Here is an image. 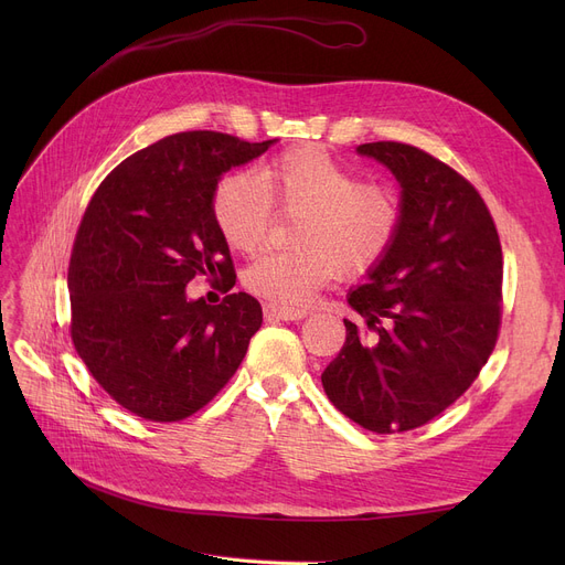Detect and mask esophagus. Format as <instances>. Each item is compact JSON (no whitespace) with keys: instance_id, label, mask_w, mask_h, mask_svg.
I'll use <instances>...</instances> for the list:
<instances>
[{"instance_id":"1","label":"esophagus","mask_w":565,"mask_h":565,"mask_svg":"<svg viewBox=\"0 0 565 565\" xmlns=\"http://www.w3.org/2000/svg\"><path fill=\"white\" fill-rule=\"evenodd\" d=\"M263 313L267 320H300L307 316V309H295V307H281V305H265Z\"/></svg>"}]
</instances>
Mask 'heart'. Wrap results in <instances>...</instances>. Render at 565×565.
<instances>
[{
    "mask_svg": "<svg viewBox=\"0 0 565 565\" xmlns=\"http://www.w3.org/2000/svg\"><path fill=\"white\" fill-rule=\"evenodd\" d=\"M273 205L302 215L292 252H267L245 270V286L275 305L300 307L339 275L371 273L403 228L401 196L318 146H298L265 162L256 175L235 171L220 178L213 220L231 249L254 252L273 224Z\"/></svg>",
    "mask_w": 565,
    "mask_h": 565,
    "instance_id": "b5f03b06",
    "label": "heart"
}]
</instances>
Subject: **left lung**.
Listing matches in <instances>:
<instances>
[{"mask_svg": "<svg viewBox=\"0 0 565 565\" xmlns=\"http://www.w3.org/2000/svg\"><path fill=\"white\" fill-rule=\"evenodd\" d=\"M401 185L403 228L350 290L339 358L322 371L348 419L387 435L419 428L479 377L501 324L503 258L486 201L456 169L401 141L358 146Z\"/></svg>", "mask_w": 565, "mask_h": 565, "instance_id": "obj_1", "label": "left lung"}]
</instances>
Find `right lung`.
<instances>
[{
  "instance_id": "add662e5",
  "label": "right lung",
  "mask_w": 565,
  "mask_h": 565,
  "mask_svg": "<svg viewBox=\"0 0 565 565\" xmlns=\"http://www.w3.org/2000/svg\"><path fill=\"white\" fill-rule=\"evenodd\" d=\"M275 143L192 130L126 158L88 201L71 265V339L100 387L146 422L211 403L245 360L263 311L247 292L188 300L203 275L235 284L211 196L224 171Z\"/></svg>"
}]
</instances>
